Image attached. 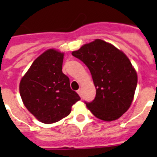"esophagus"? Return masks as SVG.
Masks as SVG:
<instances>
[{
    "instance_id": "esophagus-1",
    "label": "esophagus",
    "mask_w": 157,
    "mask_h": 157,
    "mask_svg": "<svg viewBox=\"0 0 157 157\" xmlns=\"http://www.w3.org/2000/svg\"><path fill=\"white\" fill-rule=\"evenodd\" d=\"M77 93H78V94L80 96H81V89H80V90H77Z\"/></svg>"
}]
</instances>
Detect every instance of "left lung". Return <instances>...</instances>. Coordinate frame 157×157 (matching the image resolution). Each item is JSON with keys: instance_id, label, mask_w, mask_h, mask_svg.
Instances as JSON below:
<instances>
[{"instance_id": "1", "label": "left lung", "mask_w": 157, "mask_h": 157, "mask_svg": "<svg viewBox=\"0 0 157 157\" xmlns=\"http://www.w3.org/2000/svg\"><path fill=\"white\" fill-rule=\"evenodd\" d=\"M71 54L88 67L96 88L92 102H85L98 119L112 121L129 109L138 76L129 59L114 45L96 39Z\"/></svg>"}]
</instances>
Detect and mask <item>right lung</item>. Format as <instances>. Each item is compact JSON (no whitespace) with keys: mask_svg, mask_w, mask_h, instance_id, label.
I'll list each match as a JSON object with an SVG mask.
<instances>
[{"mask_svg":"<svg viewBox=\"0 0 157 157\" xmlns=\"http://www.w3.org/2000/svg\"><path fill=\"white\" fill-rule=\"evenodd\" d=\"M63 60V53L53 49L46 50L33 62L20 81L19 92L23 104L45 124L68 116L71 106L81 99L62 71Z\"/></svg>","mask_w":157,"mask_h":157,"instance_id":"add662e5","label":"right lung"}]
</instances>
